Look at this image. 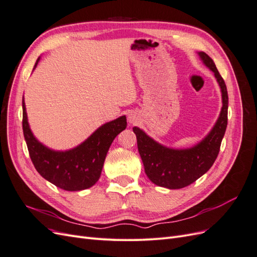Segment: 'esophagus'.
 I'll return each instance as SVG.
<instances>
[{"mask_svg": "<svg viewBox=\"0 0 257 257\" xmlns=\"http://www.w3.org/2000/svg\"><path fill=\"white\" fill-rule=\"evenodd\" d=\"M138 120H139V118H138V115H137L136 113H130V114H128V122H130L131 124L137 123Z\"/></svg>", "mask_w": 257, "mask_h": 257, "instance_id": "esophagus-1", "label": "esophagus"}]
</instances>
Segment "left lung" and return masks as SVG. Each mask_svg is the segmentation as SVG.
Returning a JSON list of instances; mask_svg holds the SVG:
<instances>
[{"instance_id": "1", "label": "left lung", "mask_w": 257, "mask_h": 257, "mask_svg": "<svg viewBox=\"0 0 257 257\" xmlns=\"http://www.w3.org/2000/svg\"><path fill=\"white\" fill-rule=\"evenodd\" d=\"M198 54L205 65L214 73L222 92V109L210 133L196 146L178 150L160 145L141 128L133 127L146 175L154 184L170 190L185 188L208 172L220 152L222 139L227 126L228 95L226 84L212 59L203 51Z\"/></svg>"}]
</instances>
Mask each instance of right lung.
Returning a JSON list of instances; mask_svg holds the SVG:
<instances>
[{"label": "right lung", "instance_id": "add662e5", "mask_svg": "<svg viewBox=\"0 0 257 257\" xmlns=\"http://www.w3.org/2000/svg\"><path fill=\"white\" fill-rule=\"evenodd\" d=\"M38 61L40 58L34 68ZM125 127L126 116L122 115L98 127L74 149L54 151L38 142L31 132L22 100V128L31 161L43 178L65 191L85 190L97 182L110 145Z\"/></svg>", "mask_w": 257, "mask_h": 257}]
</instances>
